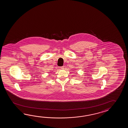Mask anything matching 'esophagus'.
I'll use <instances>...</instances> for the list:
<instances>
[{
    "mask_svg": "<svg viewBox=\"0 0 128 128\" xmlns=\"http://www.w3.org/2000/svg\"><path fill=\"white\" fill-rule=\"evenodd\" d=\"M61 69H64V66H61V67H60Z\"/></svg>",
    "mask_w": 128,
    "mask_h": 128,
    "instance_id": "1",
    "label": "esophagus"
}]
</instances>
